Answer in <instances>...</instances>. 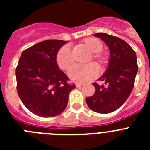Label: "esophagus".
Returning <instances> with one entry per match:
<instances>
[{
  "label": "esophagus",
  "instance_id": "esophagus-1",
  "mask_svg": "<svg viewBox=\"0 0 150 150\" xmlns=\"http://www.w3.org/2000/svg\"><path fill=\"white\" fill-rule=\"evenodd\" d=\"M83 83H76V87H80L83 86Z\"/></svg>",
  "mask_w": 150,
  "mask_h": 150
}]
</instances>
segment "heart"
I'll list each match as a JSON object with an SVG mask.
<instances>
[{
    "mask_svg": "<svg viewBox=\"0 0 150 150\" xmlns=\"http://www.w3.org/2000/svg\"><path fill=\"white\" fill-rule=\"evenodd\" d=\"M85 49L91 52L88 57L86 63L95 61L98 67L103 69L108 63L109 57L107 52L102 51L103 44L98 39L95 38H86L82 41ZM57 64L60 69L66 71L74 64V59L70 46L65 45L58 51L56 55ZM98 70L95 64L90 63L85 66H75L67 73L68 77L73 82L78 83L89 81L98 75Z\"/></svg>",
    "mask_w": 150,
    "mask_h": 150,
    "instance_id": "1",
    "label": "heart"
}]
</instances>
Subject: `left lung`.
I'll use <instances>...</instances> for the list:
<instances>
[{
    "label": "left lung",
    "instance_id": "1",
    "mask_svg": "<svg viewBox=\"0 0 150 150\" xmlns=\"http://www.w3.org/2000/svg\"><path fill=\"white\" fill-rule=\"evenodd\" d=\"M99 38L110 50V60L107 71L99 80L104 85L94 83L95 94L86 98L91 110L99 113H110L119 109L126 101L134 86L138 66L137 56L128 43L115 36L98 33Z\"/></svg>",
    "mask_w": 150,
    "mask_h": 150
}]
</instances>
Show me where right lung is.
Here are the masks:
<instances>
[{
	"mask_svg": "<svg viewBox=\"0 0 150 150\" xmlns=\"http://www.w3.org/2000/svg\"><path fill=\"white\" fill-rule=\"evenodd\" d=\"M67 41L47 40L24 50L16 68L17 91L23 104L34 114L53 117L67 105L75 85L59 70L57 52Z\"/></svg>",
	"mask_w": 150,
	"mask_h": 150,
	"instance_id": "right-lung-1",
	"label": "right lung"
}]
</instances>
